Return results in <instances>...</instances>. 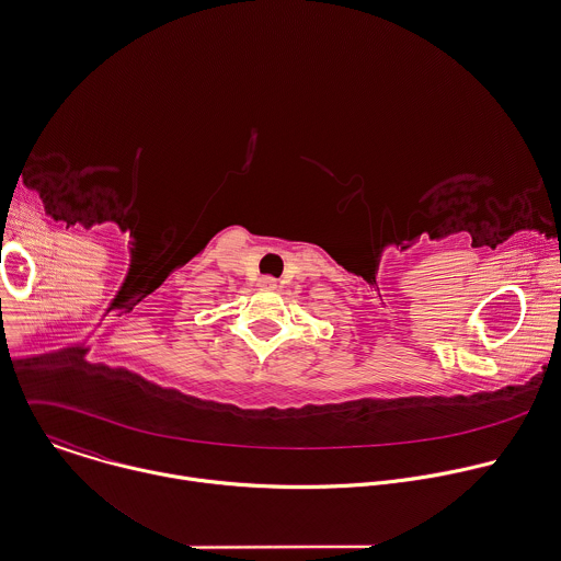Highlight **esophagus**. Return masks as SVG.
Listing matches in <instances>:
<instances>
[{
  "label": "esophagus",
  "mask_w": 561,
  "mask_h": 561,
  "mask_svg": "<svg viewBox=\"0 0 561 561\" xmlns=\"http://www.w3.org/2000/svg\"><path fill=\"white\" fill-rule=\"evenodd\" d=\"M257 286L264 288V290H273V288H277V279L271 277V275H264V277L257 279Z\"/></svg>",
  "instance_id": "1"
}]
</instances>
